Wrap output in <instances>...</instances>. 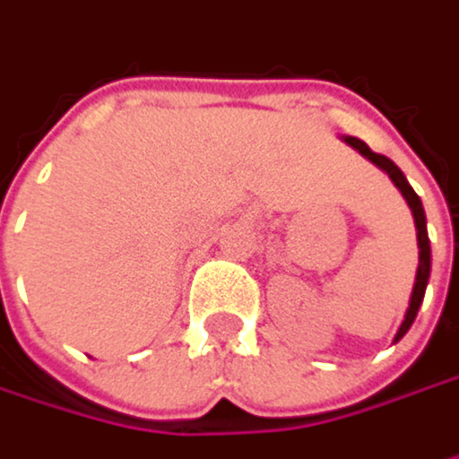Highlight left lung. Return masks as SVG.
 <instances>
[{
  "label": "left lung",
  "mask_w": 459,
  "mask_h": 459,
  "mask_svg": "<svg viewBox=\"0 0 459 459\" xmlns=\"http://www.w3.org/2000/svg\"><path fill=\"white\" fill-rule=\"evenodd\" d=\"M344 143H350L355 152H360L366 160H371L379 170H385L387 176H390V181L398 186V192L403 195V200H406V205L411 208V216H414V227H417V248H420V264H417V278H414V289H411V297H409V307H406V316H403V321H401V326H398V332H395V337H393V344L398 342L409 329H411V324H414V318H417V310H420V305H422V299H425V289H428V281H430V240H428V221H425V211H422V200L417 197V192L409 186V181H406V176L401 173V168L393 162V160H387L385 154H377V152H371L360 138H355V135H342Z\"/></svg>",
  "instance_id": "8db88e82"
}]
</instances>
